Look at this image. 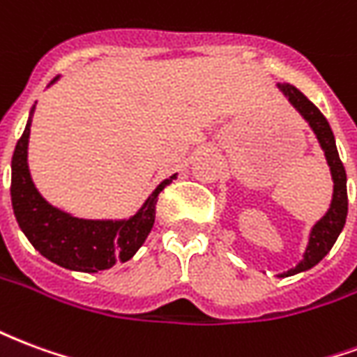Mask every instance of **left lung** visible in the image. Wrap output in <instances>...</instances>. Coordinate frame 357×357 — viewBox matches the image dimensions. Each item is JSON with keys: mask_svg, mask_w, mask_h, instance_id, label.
Returning <instances> with one entry per match:
<instances>
[{"mask_svg": "<svg viewBox=\"0 0 357 357\" xmlns=\"http://www.w3.org/2000/svg\"><path fill=\"white\" fill-rule=\"evenodd\" d=\"M277 88L283 91V95L291 101L294 109L298 110L300 114L304 116L310 128L314 130L315 137L319 141V145L325 151V158L331 168V176H333V201L327 210V214L312 227L310 233V241H307L306 252L302 262L296 268L289 269L287 273H281V277L294 275L300 271L314 268L315 264H319L327 256L335 241L338 239V235L342 231V227L346 224V216H348V193H346V170L340 156H338L337 143H335V135L331 130L327 118L323 116L321 110L315 107L314 102L307 99L306 95L302 93L300 89H296L291 84H279Z\"/></svg>", "mask_w": 357, "mask_h": 357, "instance_id": "obj_1", "label": "left lung"}]
</instances>
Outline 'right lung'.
<instances>
[{"label": "right lung", "instance_id": "1", "mask_svg": "<svg viewBox=\"0 0 357 357\" xmlns=\"http://www.w3.org/2000/svg\"><path fill=\"white\" fill-rule=\"evenodd\" d=\"M57 80V78H55ZM53 80V82H55ZM51 82V84H53ZM34 112V107H32ZM32 112L24 133L17 141L11 160V201L19 227L32 247L47 260L74 271L95 273L130 260L145 243L155 224L158 193L176 179H164L128 220H82L51 206L38 193L28 170V137Z\"/></svg>", "mask_w": 357, "mask_h": 357}]
</instances>
